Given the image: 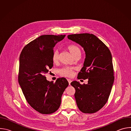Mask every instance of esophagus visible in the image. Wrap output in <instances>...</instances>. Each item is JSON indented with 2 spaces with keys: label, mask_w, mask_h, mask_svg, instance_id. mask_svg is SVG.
<instances>
[{
  "label": "esophagus",
  "mask_w": 131,
  "mask_h": 131,
  "mask_svg": "<svg viewBox=\"0 0 131 131\" xmlns=\"http://www.w3.org/2000/svg\"><path fill=\"white\" fill-rule=\"evenodd\" d=\"M67 80H68V83H69V85H70V83H71V80H70V79H67Z\"/></svg>",
  "instance_id": "34e87169"
}]
</instances>
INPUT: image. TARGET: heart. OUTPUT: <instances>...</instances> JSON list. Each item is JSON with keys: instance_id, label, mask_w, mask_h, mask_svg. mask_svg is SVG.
<instances>
[{"instance_id": "b5f03b06", "label": "heart", "mask_w": 131, "mask_h": 131, "mask_svg": "<svg viewBox=\"0 0 131 131\" xmlns=\"http://www.w3.org/2000/svg\"><path fill=\"white\" fill-rule=\"evenodd\" d=\"M67 50L72 55L74 58L80 56L81 53V49L76 45L71 44L68 45L66 47ZM59 60V52L57 50L53 51L52 55V60L53 63H57ZM61 75L66 77H70L73 74V68L69 67H64L60 70Z\"/></svg>"}]
</instances>
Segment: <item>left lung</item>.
Wrapping results in <instances>:
<instances>
[{
	"mask_svg": "<svg viewBox=\"0 0 131 131\" xmlns=\"http://www.w3.org/2000/svg\"><path fill=\"white\" fill-rule=\"evenodd\" d=\"M67 37L79 44L85 52L83 67L77 78L88 79V83L81 84L73 81L70 83L76 90L74 97L77 106L83 113H95L107 103L114 83L111 53L108 48L92 34H72Z\"/></svg>",
	"mask_w": 131,
	"mask_h": 131,
	"instance_id": "1",
	"label": "left lung"
}]
</instances>
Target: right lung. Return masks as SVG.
<instances>
[{
	"mask_svg": "<svg viewBox=\"0 0 131 131\" xmlns=\"http://www.w3.org/2000/svg\"><path fill=\"white\" fill-rule=\"evenodd\" d=\"M65 36H40L26 45L20 56L18 83L28 103L42 114H51L59 109L62 95L68 86L65 78L53 83L45 75L53 66L52 55L55 45Z\"/></svg>",
	"mask_w": 131,
	"mask_h": 131,
	"instance_id": "1",
	"label": "right lung"
}]
</instances>
